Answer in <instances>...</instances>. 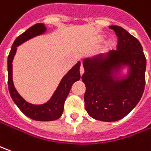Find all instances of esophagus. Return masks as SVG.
Wrapping results in <instances>:
<instances>
[{"label": "esophagus", "mask_w": 151, "mask_h": 151, "mask_svg": "<svg viewBox=\"0 0 151 151\" xmlns=\"http://www.w3.org/2000/svg\"><path fill=\"white\" fill-rule=\"evenodd\" d=\"M79 71H80V75L81 76L84 73V68H83V66H81L80 67V69H79Z\"/></svg>", "instance_id": "1"}]
</instances>
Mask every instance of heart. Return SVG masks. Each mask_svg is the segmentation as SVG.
<instances>
[{"mask_svg":"<svg viewBox=\"0 0 151 151\" xmlns=\"http://www.w3.org/2000/svg\"><path fill=\"white\" fill-rule=\"evenodd\" d=\"M104 40V37H100L99 38V42H103ZM107 47L108 48H112V47H114V46H115V42L114 41V40H109V42H108V43H107Z\"/></svg>","mask_w":151,"mask_h":151,"instance_id":"heart-1","label":"heart"}]
</instances>
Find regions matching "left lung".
<instances>
[{
  "label": "left lung",
  "mask_w": 151,
  "mask_h": 151,
  "mask_svg": "<svg viewBox=\"0 0 151 151\" xmlns=\"http://www.w3.org/2000/svg\"><path fill=\"white\" fill-rule=\"evenodd\" d=\"M118 49L83 62L85 109L92 118L114 122L125 117L140 100L145 85L146 59L140 42L126 30L110 26ZM127 67V74H121Z\"/></svg>",
  "instance_id": "1"
}]
</instances>
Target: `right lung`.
I'll return each mask as SVG.
<instances>
[{"instance_id": "obj_1", "label": "right lung", "mask_w": 151, "mask_h": 151, "mask_svg": "<svg viewBox=\"0 0 151 151\" xmlns=\"http://www.w3.org/2000/svg\"><path fill=\"white\" fill-rule=\"evenodd\" d=\"M47 27L43 23H37L17 37L9 53L7 60L8 88L11 97L20 110L32 119L37 121H52L61 117L63 112L64 102L70 92L73 84L80 79V62H78L68 71L59 83L57 89L48 101L42 104H32L27 102L15 88L12 79V61L17 47L25 42L46 32Z\"/></svg>"}]
</instances>
